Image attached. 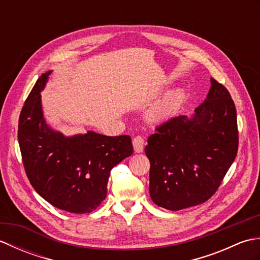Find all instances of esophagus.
<instances>
[{"label":"esophagus","mask_w":260,"mask_h":260,"mask_svg":"<svg viewBox=\"0 0 260 260\" xmlns=\"http://www.w3.org/2000/svg\"><path fill=\"white\" fill-rule=\"evenodd\" d=\"M144 139L142 136H136L133 140V146H134V151L136 153H142L144 151Z\"/></svg>","instance_id":"1"}]
</instances>
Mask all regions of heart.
<instances>
[{
  "label": "heart",
  "instance_id": "1",
  "mask_svg": "<svg viewBox=\"0 0 260 260\" xmlns=\"http://www.w3.org/2000/svg\"><path fill=\"white\" fill-rule=\"evenodd\" d=\"M181 92L170 93L168 97H165L161 103H158L156 106L153 108L151 113L152 118L156 120H163L165 118H168L169 116L178 108L181 103Z\"/></svg>",
  "mask_w": 260,
  "mask_h": 260
}]
</instances>
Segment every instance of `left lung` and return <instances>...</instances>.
<instances>
[{"instance_id":"1","label":"left lung","mask_w":260,"mask_h":260,"mask_svg":"<svg viewBox=\"0 0 260 260\" xmlns=\"http://www.w3.org/2000/svg\"><path fill=\"white\" fill-rule=\"evenodd\" d=\"M194 112L157 126L145 147L150 196L172 211L209 200L238 152L237 112L227 88L211 78L207 99Z\"/></svg>"}]
</instances>
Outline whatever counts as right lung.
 <instances>
[{
  "instance_id": "add662e5",
  "label": "right lung",
  "mask_w": 260,
  "mask_h": 260,
  "mask_svg": "<svg viewBox=\"0 0 260 260\" xmlns=\"http://www.w3.org/2000/svg\"><path fill=\"white\" fill-rule=\"evenodd\" d=\"M51 71L42 74L22 107L18 140L27 179L53 207L73 213L96 210L107 194L110 171L133 153L128 135L95 132L66 137L46 124L40 91Z\"/></svg>"
}]
</instances>
